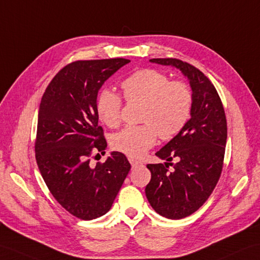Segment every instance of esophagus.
Returning <instances> with one entry per match:
<instances>
[{"label": "esophagus", "mask_w": 260, "mask_h": 260, "mask_svg": "<svg viewBox=\"0 0 260 260\" xmlns=\"http://www.w3.org/2000/svg\"><path fill=\"white\" fill-rule=\"evenodd\" d=\"M128 160H129V162H131V165H132L133 167H136V166H138V165H142V162H141V161H138V160H136V159H133V158H129Z\"/></svg>", "instance_id": "obj_1"}]
</instances>
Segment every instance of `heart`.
<instances>
[{
	"label": "heart",
	"instance_id": "obj_1",
	"mask_svg": "<svg viewBox=\"0 0 260 260\" xmlns=\"http://www.w3.org/2000/svg\"><path fill=\"white\" fill-rule=\"evenodd\" d=\"M126 101L143 102L142 126H127L112 138L114 149L140 158L154 146L157 135L171 140L183 129L190 116L191 93L183 82H171L164 73L140 70L122 82ZM122 99L111 89H103L96 100V113L102 123L114 127L120 120Z\"/></svg>",
	"mask_w": 260,
	"mask_h": 260
}]
</instances>
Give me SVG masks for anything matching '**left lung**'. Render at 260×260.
I'll return each instance as SVG.
<instances>
[{"instance_id": "8db88e82", "label": "left lung", "mask_w": 260, "mask_h": 260, "mask_svg": "<svg viewBox=\"0 0 260 260\" xmlns=\"http://www.w3.org/2000/svg\"><path fill=\"white\" fill-rule=\"evenodd\" d=\"M150 63L173 66L188 80L191 88L190 118L178 134L155 155L164 164H148L152 173L145 188L156 213L182 219L201 208L221 174L227 140L225 111L215 86L201 71L176 58H152ZM178 162L168 171L169 161Z\"/></svg>"}]
</instances>
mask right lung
I'll return each mask as SVG.
<instances>
[{
  "label": "right lung",
  "mask_w": 260,
  "mask_h": 260,
  "mask_svg": "<svg viewBox=\"0 0 260 260\" xmlns=\"http://www.w3.org/2000/svg\"><path fill=\"white\" fill-rule=\"evenodd\" d=\"M129 62L110 58L71 63L54 76L41 101L36 162L54 198L83 220L111 209L131 170L119 152H112L103 164H89L93 150L105 154L107 147L96 113L99 90Z\"/></svg>",
  "instance_id": "1"
}]
</instances>
